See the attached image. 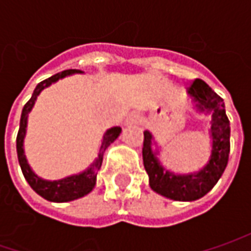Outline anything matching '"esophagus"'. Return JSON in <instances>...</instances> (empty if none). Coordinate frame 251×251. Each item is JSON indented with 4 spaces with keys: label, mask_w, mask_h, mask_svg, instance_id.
Returning a JSON list of instances; mask_svg holds the SVG:
<instances>
[{
    "label": "esophagus",
    "mask_w": 251,
    "mask_h": 251,
    "mask_svg": "<svg viewBox=\"0 0 251 251\" xmlns=\"http://www.w3.org/2000/svg\"><path fill=\"white\" fill-rule=\"evenodd\" d=\"M141 121H142V114H140L138 111H132V113H130V114L127 116L126 124H127V126H128V124H140Z\"/></svg>",
    "instance_id": "esophagus-1"
}]
</instances>
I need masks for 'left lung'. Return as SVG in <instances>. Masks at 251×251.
I'll return each mask as SVG.
<instances>
[{"instance_id": "obj_1", "label": "left lung", "mask_w": 251, "mask_h": 251, "mask_svg": "<svg viewBox=\"0 0 251 251\" xmlns=\"http://www.w3.org/2000/svg\"><path fill=\"white\" fill-rule=\"evenodd\" d=\"M188 95L193 96L200 111H209L212 116V151L205 168L193 175H175L168 172L152 151L151 132L144 131L142 159L144 168L150 176L151 188L160 196L176 201H194L211 191L225 172L230 151V126L224 99L202 79H194L191 82L188 86Z\"/></svg>"}]
</instances>
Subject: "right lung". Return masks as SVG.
Segmentation results:
<instances>
[{"instance_id": "obj_1", "label": "right lung", "mask_w": 251, "mask_h": 251, "mask_svg": "<svg viewBox=\"0 0 251 251\" xmlns=\"http://www.w3.org/2000/svg\"><path fill=\"white\" fill-rule=\"evenodd\" d=\"M79 73V70H67L63 73H58L44 79L42 82L36 86V89L33 91L32 98L27 100V103L24 106L22 110V116H21V124H19V131L16 135V152H18V160L19 165L22 169L25 178L27 180L29 186L33 188L34 191L42 196L49 201L53 202H67V201H73L76 198H81L83 196H86L88 193H91L95 184H96V176L103 162V153L106 148L110 145L111 142H114V140L120 135L121 128L120 127H113L110 130H107L103 135V141H101L100 150H99V155L96 160L91 165V168L86 169L81 175H75V176H70V177L61 178V180H55V181H49V180H43L39 176H36L33 173V170L30 169V166L27 165V160L25 158V151H24V138L26 134V126H27V113L32 110L34 101L37 99L39 93L43 91L44 88L50 86L51 83L61 79L67 75L71 74Z\"/></svg>"}]
</instances>
